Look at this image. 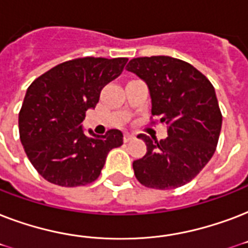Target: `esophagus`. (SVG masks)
Returning a JSON list of instances; mask_svg holds the SVG:
<instances>
[{
  "label": "esophagus",
  "mask_w": 248,
  "mask_h": 248,
  "mask_svg": "<svg viewBox=\"0 0 248 248\" xmlns=\"http://www.w3.org/2000/svg\"><path fill=\"white\" fill-rule=\"evenodd\" d=\"M135 136L132 135V134H128V132H124V143H128V141H131L132 139H134Z\"/></svg>",
  "instance_id": "34e87169"
}]
</instances>
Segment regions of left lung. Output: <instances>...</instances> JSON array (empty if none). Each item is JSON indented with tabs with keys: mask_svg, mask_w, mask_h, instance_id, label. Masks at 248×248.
<instances>
[{
	"mask_svg": "<svg viewBox=\"0 0 248 248\" xmlns=\"http://www.w3.org/2000/svg\"><path fill=\"white\" fill-rule=\"evenodd\" d=\"M126 68L149 87L151 120L158 117L169 124L165 140L138 135L147 144V155L132 163L136 179L147 188L183 186L216 151L223 116L215 89L192 64L171 56L134 58Z\"/></svg>",
	"mask_w": 248,
	"mask_h": 248,
	"instance_id": "1",
	"label": "left lung"
}]
</instances>
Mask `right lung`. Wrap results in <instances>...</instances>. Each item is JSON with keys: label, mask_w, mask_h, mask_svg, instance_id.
<instances>
[{"label": "right lung", "mask_w": 248, "mask_h": 248, "mask_svg": "<svg viewBox=\"0 0 248 248\" xmlns=\"http://www.w3.org/2000/svg\"><path fill=\"white\" fill-rule=\"evenodd\" d=\"M127 60L93 56L68 60L29 86L19 112V135L27 157L45 180L65 188L91 184L109 152L124 144L120 130L86 135L81 122Z\"/></svg>", "instance_id": "obj_1"}]
</instances>
